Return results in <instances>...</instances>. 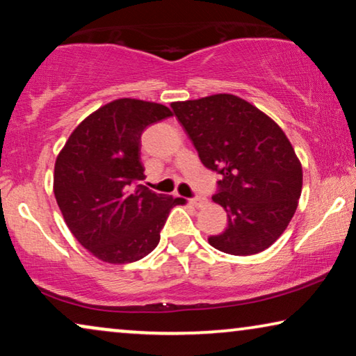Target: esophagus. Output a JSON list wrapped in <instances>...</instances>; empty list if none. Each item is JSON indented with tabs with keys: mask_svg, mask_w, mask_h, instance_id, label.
Segmentation results:
<instances>
[{
	"mask_svg": "<svg viewBox=\"0 0 356 356\" xmlns=\"http://www.w3.org/2000/svg\"><path fill=\"white\" fill-rule=\"evenodd\" d=\"M189 202H191L193 206H196V207H201L202 204H206V197H202V196H196V197L189 199Z\"/></svg>",
	"mask_w": 356,
	"mask_h": 356,
	"instance_id": "obj_1",
	"label": "esophagus"
}]
</instances>
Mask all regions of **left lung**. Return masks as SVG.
<instances>
[{"mask_svg": "<svg viewBox=\"0 0 356 356\" xmlns=\"http://www.w3.org/2000/svg\"><path fill=\"white\" fill-rule=\"evenodd\" d=\"M172 108L202 165L220 175L213 202L228 225L209 238L233 256H251L274 245L293 217L303 170L289 138L250 102L232 94L173 102Z\"/></svg>", "mask_w": 356, "mask_h": 356, "instance_id": "8db88e82", "label": "left lung"}]
</instances>
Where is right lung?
<instances>
[{
    "label": "right lung",
    "mask_w": 356,
    "mask_h": 356,
    "mask_svg": "<svg viewBox=\"0 0 356 356\" xmlns=\"http://www.w3.org/2000/svg\"><path fill=\"white\" fill-rule=\"evenodd\" d=\"M172 116L165 105L110 102L72 131L58 154L53 191L72 235L110 264H128L155 250L170 211L181 197L157 194L144 179L140 136Z\"/></svg>",
    "instance_id": "add662e5"
}]
</instances>
